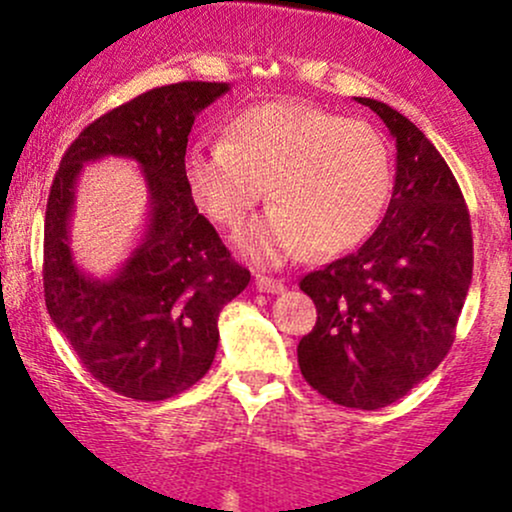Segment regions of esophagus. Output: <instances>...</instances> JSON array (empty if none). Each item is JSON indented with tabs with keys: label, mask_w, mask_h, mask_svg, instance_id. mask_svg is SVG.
<instances>
[{
	"label": "esophagus",
	"mask_w": 512,
	"mask_h": 512,
	"mask_svg": "<svg viewBox=\"0 0 512 512\" xmlns=\"http://www.w3.org/2000/svg\"><path fill=\"white\" fill-rule=\"evenodd\" d=\"M255 286H257V289H260V291H264V293H281V291L286 289L284 281L269 279V276H260V274H257Z\"/></svg>",
	"instance_id": "1"
}]
</instances>
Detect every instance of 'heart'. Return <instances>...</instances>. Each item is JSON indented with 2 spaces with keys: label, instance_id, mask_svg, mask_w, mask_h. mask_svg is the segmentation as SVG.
Masks as SVG:
<instances>
[{
  "label": "heart",
  "instance_id": "b5f03b06",
  "mask_svg": "<svg viewBox=\"0 0 512 512\" xmlns=\"http://www.w3.org/2000/svg\"><path fill=\"white\" fill-rule=\"evenodd\" d=\"M197 207L233 228L267 195L274 209L240 228L238 250L281 264L305 248L327 257L356 248L383 216L392 158L383 134L325 108L274 101L228 122L223 144H195L182 163Z\"/></svg>",
  "mask_w": 512,
  "mask_h": 512
}]
</instances>
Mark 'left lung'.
I'll list each match as a JSON object with an SVG mask.
<instances>
[{
    "instance_id": "left-lung-1",
    "label": "left lung",
    "mask_w": 512,
    "mask_h": 512,
    "mask_svg": "<svg viewBox=\"0 0 512 512\" xmlns=\"http://www.w3.org/2000/svg\"><path fill=\"white\" fill-rule=\"evenodd\" d=\"M356 101L395 139V187L361 248L301 279L317 322L298 344V366L334 404L373 411L407 395L450 351L474 257L467 204L436 146L390 105Z\"/></svg>"
}]
</instances>
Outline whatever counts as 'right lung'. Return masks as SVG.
Here are the masks:
<instances>
[{
	"label": "right lung",
	"instance_id": "1",
	"mask_svg": "<svg viewBox=\"0 0 512 512\" xmlns=\"http://www.w3.org/2000/svg\"><path fill=\"white\" fill-rule=\"evenodd\" d=\"M228 91L182 81L142 93L88 125L52 182L45 305L84 368L117 395L158 402L202 380L219 346V313L250 284L182 173L195 117ZM110 155L143 168L150 214L128 260L110 277H93L75 264L68 228L80 170Z\"/></svg>",
	"mask_w": 512,
	"mask_h": 512
}]
</instances>
